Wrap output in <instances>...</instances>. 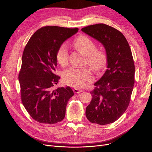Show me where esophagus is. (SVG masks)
<instances>
[{
	"label": "esophagus",
	"mask_w": 152,
	"mask_h": 152,
	"mask_svg": "<svg viewBox=\"0 0 152 152\" xmlns=\"http://www.w3.org/2000/svg\"><path fill=\"white\" fill-rule=\"evenodd\" d=\"M73 91L74 93H79L80 92H82L83 91V90L81 89V88H75L73 89Z\"/></svg>",
	"instance_id": "1"
}]
</instances>
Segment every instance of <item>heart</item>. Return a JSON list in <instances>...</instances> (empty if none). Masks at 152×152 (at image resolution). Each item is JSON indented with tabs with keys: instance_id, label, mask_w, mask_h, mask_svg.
Masks as SVG:
<instances>
[{
	"instance_id": "1",
	"label": "heart",
	"mask_w": 152,
	"mask_h": 152,
	"mask_svg": "<svg viewBox=\"0 0 152 152\" xmlns=\"http://www.w3.org/2000/svg\"><path fill=\"white\" fill-rule=\"evenodd\" d=\"M73 45L84 54L82 62L84 65L88 66L93 72H97L104 67L106 62L105 54L100 50L95 49L96 44L86 36H79L73 42ZM69 52L65 44L61 45L56 53V59L62 66H66L68 62ZM91 78L87 68L71 67L63 73V80L68 86L80 87Z\"/></svg>"
}]
</instances>
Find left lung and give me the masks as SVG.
<instances>
[{"label":"left lung","instance_id":"left-lung-1","mask_svg":"<svg viewBox=\"0 0 152 152\" xmlns=\"http://www.w3.org/2000/svg\"><path fill=\"white\" fill-rule=\"evenodd\" d=\"M104 46L107 69L90 91L92 99L86 115L91 123L101 126L114 122L126 112L134 83V64L126 38L109 25L98 23L81 29Z\"/></svg>","mask_w":152,"mask_h":152}]
</instances>
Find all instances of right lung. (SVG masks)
Returning a JSON list of instances; mask_svg holds the SVG:
<instances>
[{
  "mask_svg": "<svg viewBox=\"0 0 152 152\" xmlns=\"http://www.w3.org/2000/svg\"><path fill=\"white\" fill-rule=\"evenodd\" d=\"M79 29L46 26L37 30L26 45L19 75L22 104L35 121L47 124L61 122L68 100L74 95L70 87L54 89L60 77L54 74L56 53Z\"/></svg>",
  "mask_w": 152,
  "mask_h": 152,
  "instance_id": "right-lung-1",
  "label": "right lung"
}]
</instances>
